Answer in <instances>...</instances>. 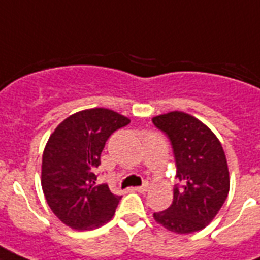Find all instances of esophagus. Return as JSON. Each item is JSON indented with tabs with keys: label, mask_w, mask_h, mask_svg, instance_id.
<instances>
[{
	"label": "esophagus",
	"mask_w": 260,
	"mask_h": 260,
	"mask_svg": "<svg viewBox=\"0 0 260 260\" xmlns=\"http://www.w3.org/2000/svg\"><path fill=\"white\" fill-rule=\"evenodd\" d=\"M134 190L139 191V193H146L147 190H148V183L144 182V185L143 186H138V187H134Z\"/></svg>",
	"instance_id": "1"
}]
</instances>
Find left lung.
I'll list each match as a JSON object with an SVG mask.
<instances>
[{
	"label": "left lung",
	"mask_w": 260,
	"mask_h": 260,
	"mask_svg": "<svg viewBox=\"0 0 260 260\" xmlns=\"http://www.w3.org/2000/svg\"><path fill=\"white\" fill-rule=\"evenodd\" d=\"M173 146L181 185L166 210L154 213L155 221L175 234L204 230L230 193V171L220 140L201 122L183 112H170L152 118Z\"/></svg>",
	"instance_id": "left-lung-1"
}]
</instances>
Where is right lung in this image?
<instances>
[{
	"label": "right lung",
	"mask_w": 260,
	"mask_h": 260,
	"mask_svg": "<svg viewBox=\"0 0 260 260\" xmlns=\"http://www.w3.org/2000/svg\"><path fill=\"white\" fill-rule=\"evenodd\" d=\"M131 120L105 108L71 114L48 139L42 162V187L56 217L73 230H94L113 217L120 196L95 185L106 140Z\"/></svg>",
	"instance_id": "obj_1"
}]
</instances>
